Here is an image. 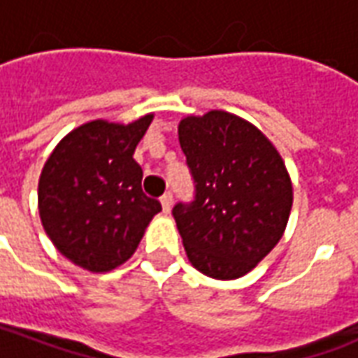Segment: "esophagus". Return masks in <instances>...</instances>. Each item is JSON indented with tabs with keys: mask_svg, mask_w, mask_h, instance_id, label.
Returning a JSON list of instances; mask_svg holds the SVG:
<instances>
[{
	"mask_svg": "<svg viewBox=\"0 0 358 358\" xmlns=\"http://www.w3.org/2000/svg\"><path fill=\"white\" fill-rule=\"evenodd\" d=\"M161 205H163L164 213H171V209H172V194L171 192H166V194L161 197Z\"/></svg>",
	"mask_w": 358,
	"mask_h": 358,
	"instance_id": "esophagus-1",
	"label": "esophagus"
}]
</instances>
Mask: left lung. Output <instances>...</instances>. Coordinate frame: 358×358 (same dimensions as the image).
<instances>
[{
	"instance_id": "8db88e82",
	"label": "left lung",
	"mask_w": 358,
	"mask_h": 358,
	"mask_svg": "<svg viewBox=\"0 0 358 358\" xmlns=\"http://www.w3.org/2000/svg\"><path fill=\"white\" fill-rule=\"evenodd\" d=\"M180 148L195 184L172 215L187 259L205 276L234 280L276 248L293 203L289 174L257 126L226 110L186 117Z\"/></svg>"
}]
</instances>
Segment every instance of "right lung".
I'll return each mask as SVG.
<instances>
[{"instance_id":"right-lung-1","label":"right lung","mask_w":358,"mask_h":358,"mask_svg":"<svg viewBox=\"0 0 358 358\" xmlns=\"http://www.w3.org/2000/svg\"><path fill=\"white\" fill-rule=\"evenodd\" d=\"M153 115L118 124L92 120L59 141L38 184L45 234L61 255L90 272H109L140 245L161 203L141 192L134 151Z\"/></svg>"}]
</instances>
